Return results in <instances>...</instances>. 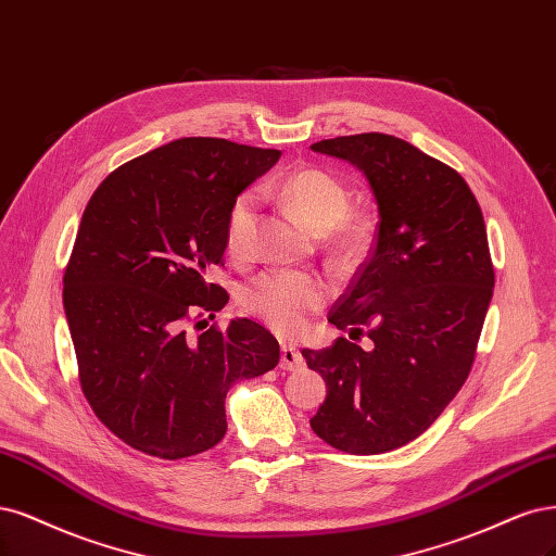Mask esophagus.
Instances as JSON below:
<instances>
[{
	"mask_svg": "<svg viewBox=\"0 0 556 556\" xmlns=\"http://www.w3.org/2000/svg\"><path fill=\"white\" fill-rule=\"evenodd\" d=\"M280 368L290 370V372L303 368V356L294 348V344H282V348H280Z\"/></svg>",
	"mask_w": 556,
	"mask_h": 556,
	"instance_id": "esophagus-1",
	"label": "esophagus"
}]
</instances>
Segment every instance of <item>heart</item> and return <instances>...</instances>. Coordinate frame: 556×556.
<instances>
[{
	"label": "heart",
	"mask_w": 556,
	"mask_h": 556,
	"mask_svg": "<svg viewBox=\"0 0 556 556\" xmlns=\"http://www.w3.org/2000/svg\"><path fill=\"white\" fill-rule=\"evenodd\" d=\"M276 195L308 225L315 235H333V243L350 251L363 239V223L344 216L348 190L324 169H296L276 184ZM255 200L243 193L229 208L225 245L232 257H245L253 245ZM331 290L327 280L294 271H266L243 287L245 311L264 319L280 333H299L308 319L327 303Z\"/></svg>",
	"instance_id": "obj_1"
}]
</instances>
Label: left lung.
I'll return each mask as SVG.
<instances>
[{
	"instance_id": "8db88e82",
	"label": "left lung",
	"mask_w": 556,
	"mask_h": 556,
	"mask_svg": "<svg viewBox=\"0 0 556 556\" xmlns=\"http://www.w3.org/2000/svg\"><path fill=\"white\" fill-rule=\"evenodd\" d=\"M311 149L366 177L379 218L366 264L329 315L372 344L338 338L301 352L327 384L311 428L344 453H387L424 434L471 370L494 287L485 220L465 179L405 140L363 132Z\"/></svg>"
}]
</instances>
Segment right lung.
Instances as JSON below:
<instances>
[{
	"label": "right lung",
	"instance_id": "add662e5",
	"mask_svg": "<svg viewBox=\"0 0 556 556\" xmlns=\"http://www.w3.org/2000/svg\"><path fill=\"white\" fill-rule=\"evenodd\" d=\"M280 159L218 138H181L96 188L64 274V313L93 414L163 460L214 448L239 379L278 366V340L251 319L188 338L190 308L220 311L206 276L225 255L235 200ZM202 324V321H200Z\"/></svg>",
	"mask_w": 556,
	"mask_h": 556
}]
</instances>
